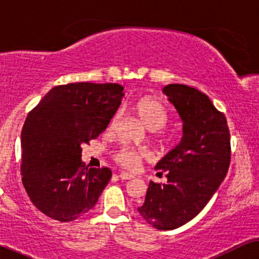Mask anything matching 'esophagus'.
<instances>
[{
    "instance_id": "1",
    "label": "esophagus",
    "mask_w": 259,
    "mask_h": 259,
    "mask_svg": "<svg viewBox=\"0 0 259 259\" xmlns=\"http://www.w3.org/2000/svg\"><path fill=\"white\" fill-rule=\"evenodd\" d=\"M118 178L120 179V180H130V179H134V175L125 173V171H122V173H119Z\"/></svg>"
}]
</instances>
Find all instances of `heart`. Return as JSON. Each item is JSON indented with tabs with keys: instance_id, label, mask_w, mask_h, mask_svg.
<instances>
[{
	"instance_id": "b5f03b06",
	"label": "heart",
	"mask_w": 259,
	"mask_h": 259,
	"mask_svg": "<svg viewBox=\"0 0 259 259\" xmlns=\"http://www.w3.org/2000/svg\"><path fill=\"white\" fill-rule=\"evenodd\" d=\"M136 115L142 120V123L151 132H157L162 129L167 123L168 116L165 109L160 102L153 98H142L134 106ZM119 118V113H116L112 117L110 127H115L117 120ZM149 157V151L142 148L123 147L115 154V160L122 167L126 169L135 170L140 167L141 161Z\"/></svg>"
}]
</instances>
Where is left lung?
<instances>
[{"instance_id": "left-lung-1", "label": "left lung", "mask_w": 259, "mask_h": 259, "mask_svg": "<svg viewBox=\"0 0 259 259\" xmlns=\"http://www.w3.org/2000/svg\"><path fill=\"white\" fill-rule=\"evenodd\" d=\"M162 92L182 122V137L155 165L167 184L150 181L140 214L157 230H174L207 205L229 170L230 132L226 117L207 96L182 84Z\"/></svg>"}]
</instances>
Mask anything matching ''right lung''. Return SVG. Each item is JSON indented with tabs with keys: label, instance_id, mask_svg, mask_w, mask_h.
<instances>
[{
	"label": "right lung",
	"instance_id": "obj_1",
	"mask_svg": "<svg viewBox=\"0 0 259 259\" xmlns=\"http://www.w3.org/2000/svg\"><path fill=\"white\" fill-rule=\"evenodd\" d=\"M123 96L118 84L72 82L55 86L28 113L21 133L22 184L44 214L66 223L94 208L112 174L85 167L81 146L104 132Z\"/></svg>",
	"mask_w": 259,
	"mask_h": 259
}]
</instances>
